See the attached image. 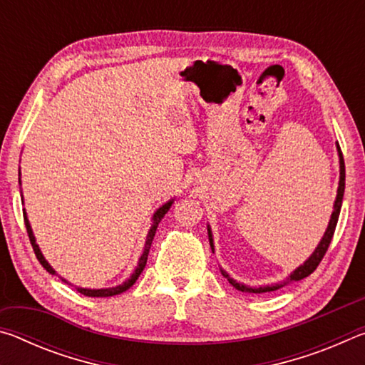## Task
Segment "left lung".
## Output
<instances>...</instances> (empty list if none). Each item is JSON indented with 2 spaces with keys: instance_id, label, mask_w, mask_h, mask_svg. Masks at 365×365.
<instances>
[{
  "instance_id": "obj_1",
  "label": "left lung",
  "mask_w": 365,
  "mask_h": 365,
  "mask_svg": "<svg viewBox=\"0 0 365 365\" xmlns=\"http://www.w3.org/2000/svg\"><path fill=\"white\" fill-rule=\"evenodd\" d=\"M336 151H338V159H339V182H338V190H336V197H335V202H333V212L330 215V220H329V225H327V230L324 233L322 240H320L317 248L314 250V252L311 256H309L304 262H302L299 267H296L292 274L287 277V280H283L280 283H274V285H264V287H248L245 285V283H240L237 280H233L230 275L227 274L224 269H220V274L225 277L228 280V283L233 288H237L238 292H243V293H269V292H275V289H280L282 287L288 285V283L292 282H299L302 279H306L312 274L314 270L317 269V265L322 261V257L325 256L327 250H329V246L331 243V238H333V233H335V227H336V222L339 217V211H341V205H343V195H344V159H343V153L339 150V145L336 141ZM207 237H209V245H211V250L214 252V238H212V232H211V225H207Z\"/></svg>"
}]
</instances>
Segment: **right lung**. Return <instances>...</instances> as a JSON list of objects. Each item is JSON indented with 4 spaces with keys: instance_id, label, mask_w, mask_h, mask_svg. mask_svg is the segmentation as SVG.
Segmentation results:
<instances>
[{
    "instance_id": "1",
    "label": "right lung",
    "mask_w": 365,
    "mask_h": 365,
    "mask_svg": "<svg viewBox=\"0 0 365 365\" xmlns=\"http://www.w3.org/2000/svg\"><path fill=\"white\" fill-rule=\"evenodd\" d=\"M19 183H21V170H19ZM22 201H24V197H22ZM172 205H174V200L168 201V202H165V205L160 206V207L158 209V211L153 214V219H151V220H153V224H151L150 232H148V235H146L145 248H143V252H141V256H140V259H138V265H137V269L133 270V274H132L130 277H128V279H127L125 282H123L122 285H117V287H113V288H98V289L76 287V288H77V292H78V293H82V294H85V296H91V298H108V296H115V294H120V293H123V292H127V289L130 288L135 282H137V279L140 277L141 272H143L145 265H146V261H148V255H150V248H151L153 238H154V235H156V230H158L159 222L163 220V217L165 215V212L169 211ZM24 220H26V228H27V233H29L30 243H32V246H34V251H35V256H36V259H38L40 264H41L43 267H45L48 272H49V274H53V275H54V274H56V270H54V269L51 267V265H49V262L46 261L45 256L41 255L40 246L36 245V242H35V235H34L32 227H30V222H29V217H27L26 209H24ZM61 280H63L64 283H69V282H67L66 279H63V277H61Z\"/></svg>"
}]
</instances>
